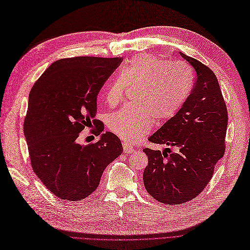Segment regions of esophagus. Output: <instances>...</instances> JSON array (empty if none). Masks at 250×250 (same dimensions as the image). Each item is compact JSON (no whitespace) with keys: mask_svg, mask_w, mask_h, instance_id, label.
Returning a JSON list of instances; mask_svg holds the SVG:
<instances>
[{"mask_svg":"<svg viewBox=\"0 0 250 250\" xmlns=\"http://www.w3.org/2000/svg\"><path fill=\"white\" fill-rule=\"evenodd\" d=\"M123 149H124L125 153H133V152H135V149L133 147H131V146L129 145L128 143H123Z\"/></svg>","mask_w":250,"mask_h":250,"instance_id":"esophagus-1","label":"esophagus"}]
</instances>
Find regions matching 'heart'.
Segmentation results:
<instances>
[{
    "label": "heart",
    "instance_id": "1",
    "mask_svg": "<svg viewBox=\"0 0 250 250\" xmlns=\"http://www.w3.org/2000/svg\"><path fill=\"white\" fill-rule=\"evenodd\" d=\"M126 85H136L134 102L110 116L108 127L121 139L134 143L157 121H167L182 108L193 88V74L185 63L167 62L147 54L132 58L111 81L104 96L115 106L124 97Z\"/></svg>",
    "mask_w": 250,
    "mask_h": 250
}]
</instances>
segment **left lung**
Listing matches in <instances>:
<instances>
[{"mask_svg": "<svg viewBox=\"0 0 250 250\" xmlns=\"http://www.w3.org/2000/svg\"><path fill=\"white\" fill-rule=\"evenodd\" d=\"M196 73L193 90L178 114L153 133L149 141L165 145L160 152L146 148L148 167L143 180L155 200L184 204L200 194L225 154L228 110L217 77L209 67L179 51ZM175 151L171 152L170 148Z\"/></svg>", "mask_w": 250, "mask_h": 250, "instance_id": "8db88e82", "label": "left lung"}]
</instances>
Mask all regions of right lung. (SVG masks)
I'll use <instances>...</instances> for the list:
<instances>
[{"label":"right lung","instance_id":"add662e5","mask_svg":"<svg viewBox=\"0 0 250 250\" xmlns=\"http://www.w3.org/2000/svg\"><path fill=\"white\" fill-rule=\"evenodd\" d=\"M121 58L74 57L51 64L33 85L23 122L33 170L50 192L81 201L98 187L105 167L123 152L121 141L98 123L95 144L77 142L96 124L97 95Z\"/></svg>","mask_w":250,"mask_h":250}]
</instances>
